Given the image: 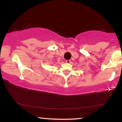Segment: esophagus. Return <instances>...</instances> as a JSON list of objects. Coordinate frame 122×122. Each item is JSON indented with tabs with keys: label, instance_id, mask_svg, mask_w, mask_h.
<instances>
[{
	"label": "esophagus",
	"instance_id": "obj_1",
	"mask_svg": "<svg viewBox=\"0 0 122 122\" xmlns=\"http://www.w3.org/2000/svg\"><path fill=\"white\" fill-rule=\"evenodd\" d=\"M66 62L67 63H71V60H67V61H66Z\"/></svg>",
	"mask_w": 122,
	"mask_h": 122
}]
</instances>
